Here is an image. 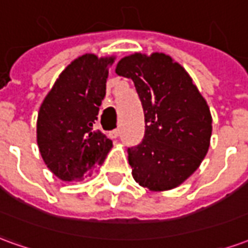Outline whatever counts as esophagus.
I'll return each mask as SVG.
<instances>
[{
  "label": "esophagus",
  "mask_w": 248,
  "mask_h": 248,
  "mask_svg": "<svg viewBox=\"0 0 248 248\" xmlns=\"http://www.w3.org/2000/svg\"><path fill=\"white\" fill-rule=\"evenodd\" d=\"M119 134H121V129H114L110 131V134L108 135H110L111 138H118Z\"/></svg>",
  "instance_id": "34e87169"
}]
</instances>
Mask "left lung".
<instances>
[{
  "mask_svg": "<svg viewBox=\"0 0 248 248\" xmlns=\"http://www.w3.org/2000/svg\"><path fill=\"white\" fill-rule=\"evenodd\" d=\"M131 78L145 113V135L127 149L133 177L140 186L165 191L197 170L210 146L213 119L191 77L171 57L135 53L117 65Z\"/></svg>",
  "mask_w": 248,
  "mask_h": 248,
  "instance_id": "left-lung-1",
  "label": "left lung"
}]
</instances>
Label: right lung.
I'll list each match as a JSON object with an SVG mask.
<instances>
[{
  "instance_id": "1",
  "label": "right lung",
  "mask_w": 248,
  "mask_h": 248,
  "mask_svg": "<svg viewBox=\"0 0 248 248\" xmlns=\"http://www.w3.org/2000/svg\"><path fill=\"white\" fill-rule=\"evenodd\" d=\"M113 57L85 54L62 71L41 105L37 142L44 161L62 181H82L102 165L113 146L94 129L106 94Z\"/></svg>"
}]
</instances>
